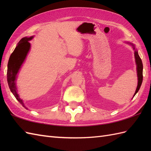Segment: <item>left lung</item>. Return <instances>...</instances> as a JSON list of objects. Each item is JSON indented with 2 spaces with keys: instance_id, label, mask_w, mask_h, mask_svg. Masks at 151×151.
<instances>
[{
  "instance_id": "8db88e82",
  "label": "left lung",
  "mask_w": 151,
  "mask_h": 151,
  "mask_svg": "<svg viewBox=\"0 0 151 151\" xmlns=\"http://www.w3.org/2000/svg\"><path fill=\"white\" fill-rule=\"evenodd\" d=\"M133 46V45H132ZM134 56H135V58H136V65H137V77H138V83H137V86L136 88V91L134 93V95L137 93V91H139V89L141 87V85L142 84V81H143V63H142V59L140 58V57L139 56L138 53H137V51H135L134 52Z\"/></svg>"
}]
</instances>
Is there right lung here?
Listing matches in <instances>:
<instances>
[{"label":"right lung","instance_id":"obj_1","mask_svg":"<svg viewBox=\"0 0 151 151\" xmlns=\"http://www.w3.org/2000/svg\"><path fill=\"white\" fill-rule=\"evenodd\" d=\"M32 36L30 37L22 38L19 41L17 46L16 47L15 50L11 54L8 63V70H7V81L9 89L16 99L20 102L22 106L25 108L23 102L21 99L19 98V95L16 91L15 86V78L16 75L20 69L21 65L23 63L24 60L26 58L28 52L30 50V44L28 41L32 39Z\"/></svg>","mask_w":151,"mask_h":151}]
</instances>
